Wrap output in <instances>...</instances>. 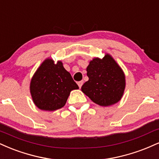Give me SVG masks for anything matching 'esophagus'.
<instances>
[{"mask_svg":"<svg viewBox=\"0 0 159 159\" xmlns=\"http://www.w3.org/2000/svg\"><path fill=\"white\" fill-rule=\"evenodd\" d=\"M83 84H84V81H78V87H79L80 88H81V86L83 85Z\"/></svg>","mask_w":159,"mask_h":159,"instance_id":"esophagus-1","label":"esophagus"}]
</instances>
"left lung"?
<instances>
[{"label":"left lung","instance_id":"left-lung-1","mask_svg":"<svg viewBox=\"0 0 159 159\" xmlns=\"http://www.w3.org/2000/svg\"><path fill=\"white\" fill-rule=\"evenodd\" d=\"M89 80L81 87V91L95 104L108 107L122 98L125 89L123 70L110 55L102 59L93 58L87 67Z\"/></svg>","mask_w":159,"mask_h":159}]
</instances>
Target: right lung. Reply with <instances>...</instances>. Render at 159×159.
Masks as SVG:
<instances>
[{
    "label": "right lung",
    "mask_w": 159,
    "mask_h": 159,
    "mask_svg": "<svg viewBox=\"0 0 159 159\" xmlns=\"http://www.w3.org/2000/svg\"><path fill=\"white\" fill-rule=\"evenodd\" d=\"M78 86L62 62L47 58L32 78L30 93L35 106L42 110L54 111L64 106L70 92Z\"/></svg>",
    "instance_id": "right-lung-1"
}]
</instances>
